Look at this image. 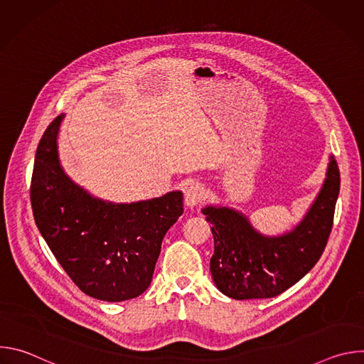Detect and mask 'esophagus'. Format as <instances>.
Here are the masks:
<instances>
[{
    "instance_id": "1",
    "label": "esophagus",
    "mask_w": 364,
    "mask_h": 364,
    "mask_svg": "<svg viewBox=\"0 0 364 364\" xmlns=\"http://www.w3.org/2000/svg\"><path fill=\"white\" fill-rule=\"evenodd\" d=\"M204 197H205L204 187L200 184H191L186 191L184 203L187 207L193 209V207H196L198 203H201V200H204Z\"/></svg>"
}]
</instances>
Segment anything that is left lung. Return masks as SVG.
Returning a JSON list of instances; mask_svg holds the SVG:
<instances>
[{"label": "left lung", "instance_id": "1", "mask_svg": "<svg viewBox=\"0 0 364 364\" xmlns=\"http://www.w3.org/2000/svg\"><path fill=\"white\" fill-rule=\"evenodd\" d=\"M324 183L309 209L291 230L268 236L257 232L249 218L228 205L201 209L212 225L215 253L212 278L220 292L233 299L272 298L296 284L318 262L327 245L340 170L330 155Z\"/></svg>", "mask_w": 364, "mask_h": 364}]
</instances>
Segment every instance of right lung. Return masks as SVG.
<instances>
[{
    "instance_id": "right-lung-1",
    "label": "right lung",
    "mask_w": 364,
    "mask_h": 364,
    "mask_svg": "<svg viewBox=\"0 0 364 364\" xmlns=\"http://www.w3.org/2000/svg\"><path fill=\"white\" fill-rule=\"evenodd\" d=\"M63 118L53 119L37 146L30 187L36 225L80 291L108 302L135 298L149 287L161 242L183 215V193L134 203L92 196L60 164Z\"/></svg>"
}]
</instances>
